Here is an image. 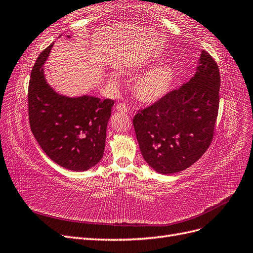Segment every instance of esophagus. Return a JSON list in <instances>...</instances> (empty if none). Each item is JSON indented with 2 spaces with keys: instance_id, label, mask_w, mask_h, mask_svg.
Returning a JSON list of instances; mask_svg holds the SVG:
<instances>
[{
  "instance_id": "1",
  "label": "esophagus",
  "mask_w": 253,
  "mask_h": 253,
  "mask_svg": "<svg viewBox=\"0 0 253 253\" xmlns=\"http://www.w3.org/2000/svg\"><path fill=\"white\" fill-rule=\"evenodd\" d=\"M116 109L120 112V113H126L127 112V106L126 103H118L116 105Z\"/></svg>"
}]
</instances>
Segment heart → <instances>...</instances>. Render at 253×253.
<instances>
[{
  "mask_svg": "<svg viewBox=\"0 0 253 253\" xmlns=\"http://www.w3.org/2000/svg\"><path fill=\"white\" fill-rule=\"evenodd\" d=\"M174 81V68L170 64H163L145 73L136 82L135 96L140 102L154 103L168 94ZM113 83L118 81L113 79Z\"/></svg>",
  "mask_w": 253,
  "mask_h": 253,
  "instance_id": "heart-1",
  "label": "heart"
}]
</instances>
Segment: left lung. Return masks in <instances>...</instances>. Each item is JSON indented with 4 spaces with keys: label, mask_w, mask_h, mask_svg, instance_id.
<instances>
[{
    "label": "left lung",
    "mask_w": 253,
    "mask_h": 253,
    "mask_svg": "<svg viewBox=\"0 0 253 253\" xmlns=\"http://www.w3.org/2000/svg\"><path fill=\"white\" fill-rule=\"evenodd\" d=\"M217 63L203 50L194 77L133 118L143 159L162 174L188 169L211 145L219 106Z\"/></svg>",
    "instance_id": "8db88e82"
}]
</instances>
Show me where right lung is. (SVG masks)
Listing matches in <instances>:
<instances>
[{
    "mask_svg": "<svg viewBox=\"0 0 253 253\" xmlns=\"http://www.w3.org/2000/svg\"><path fill=\"white\" fill-rule=\"evenodd\" d=\"M51 46L40 53L30 74V129L52 162L72 171H86L103 156L114 100L58 95L45 81L42 68Z\"/></svg>",
    "mask_w": 253,
    "mask_h": 253,
    "instance_id": "add662e5",
    "label": "right lung"
}]
</instances>
